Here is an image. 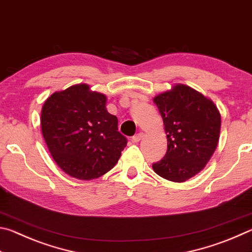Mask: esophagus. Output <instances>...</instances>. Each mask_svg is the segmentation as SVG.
<instances>
[{"mask_svg": "<svg viewBox=\"0 0 252 252\" xmlns=\"http://www.w3.org/2000/svg\"><path fill=\"white\" fill-rule=\"evenodd\" d=\"M142 138H143V133H142V132H139L138 134H135V135L132 136V141H133V142H139Z\"/></svg>", "mask_w": 252, "mask_h": 252, "instance_id": "obj_1", "label": "esophagus"}]
</instances>
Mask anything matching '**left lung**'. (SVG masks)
I'll use <instances>...</instances> for the list:
<instances>
[{
  "instance_id": "8db88e82",
  "label": "left lung",
  "mask_w": 252,
  "mask_h": 252,
  "mask_svg": "<svg viewBox=\"0 0 252 252\" xmlns=\"http://www.w3.org/2000/svg\"><path fill=\"white\" fill-rule=\"evenodd\" d=\"M163 119L168 150L152 164L157 174L185 182L206 167L219 142L221 117L215 103L185 84L155 96Z\"/></svg>"
}]
</instances>
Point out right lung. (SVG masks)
I'll use <instances>...</instances> for the list:
<instances>
[{"label": "right lung", "instance_id": "right-lung-1", "mask_svg": "<svg viewBox=\"0 0 252 252\" xmlns=\"http://www.w3.org/2000/svg\"><path fill=\"white\" fill-rule=\"evenodd\" d=\"M105 104L106 96L84 83L54 92L44 102L42 134L54 161L71 177L92 180L103 176L126 146L118 118Z\"/></svg>", "mask_w": 252, "mask_h": 252}]
</instances>
